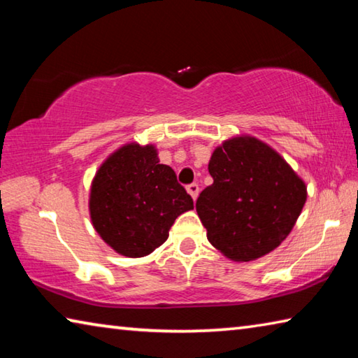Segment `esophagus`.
Here are the masks:
<instances>
[{
	"instance_id": "1",
	"label": "esophagus",
	"mask_w": 358,
	"mask_h": 358,
	"mask_svg": "<svg viewBox=\"0 0 358 358\" xmlns=\"http://www.w3.org/2000/svg\"><path fill=\"white\" fill-rule=\"evenodd\" d=\"M186 189H187V192L191 194V197L194 199V201H196L197 196H199V185L197 183H191V185L186 186Z\"/></svg>"
}]
</instances>
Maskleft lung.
Segmentation results:
<instances>
[{
  "label": "left lung",
  "instance_id": "1",
  "mask_svg": "<svg viewBox=\"0 0 358 358\" xmlns=\"http://www.w3.org/2000/svg\"><path fill=\"white\" fill-rule=\"evenodd\" d=\"M213 185L196 210L207 238L235 262L265 256L286 240L306 202V186L282 157L256 137H234L208 162Z\"/></svg>",
  "mask_w": 358,
  "mask_h": 358
}]
</instances>
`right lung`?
Masks as SVG:
<instances>
[{
  "instance_id": "right-lung-1",
  "label": "right lung",
  "mask_w": 358,
  "mask_h": 358,
  "mask_svg": "<svg viewBox=\"0 0 358 358\" xmlns=\"http://www.w3.org/2000/svg\"><path fill=\"white\" fill-rule=\"evenodd\" d=\"M194 208L172 167L159 164L153 145L128 143L96 172L90 216L101 238L126 257H143L169 237L175 220Z\"/></svg>"
}]
</instances>
